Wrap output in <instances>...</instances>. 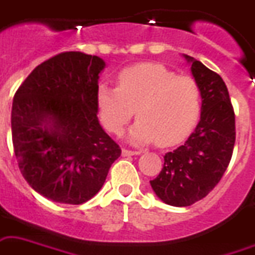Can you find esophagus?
<instances>
[{
  "label": "esophagus",
  "instance_id": "esophagus-1",
  "mask_svg": "<svg viewBox=\"0 0 255 255\" xmlns=\"http://www.w3.org/2000/svg\"><path fill=\"white\" fill-rule=\"evenodd\" d=\"M123 156L127 157V156H137V154H140V150H129V149H123Z\"/></svg>",
  "mask_w": 255,
  "mask_h": 255
}]
</instances>
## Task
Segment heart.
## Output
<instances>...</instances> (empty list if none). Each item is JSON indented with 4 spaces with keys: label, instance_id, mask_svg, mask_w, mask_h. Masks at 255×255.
Returning a JSON list of instances; mask_svg holds the SVG:
<instances>
[{
    "label": "heart",
    "instance_id": "obj_1",
    "mask_svg": "<svg viewBox=\"0 0 255 255\" xmlns=\"http://www.w3.org/2000/svg\"><path fill=\"white\" fill-rule=\"evenodd\" d=\"M99 118L111 133L121 134L136 113L129 132L133 142L156 140L173 145L187 136L199 119L202 90L190 76H177L161 64L124 68L117 88L99 84L95 94Z\"/></svg>",
    "mask_w": 255,
    "mask_h": 255
}]
</instances>
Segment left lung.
I'll list each match as a JSON object with an SVG mask.
<instances>
[{
    "mask_svg": "<svg viewBox=\"0 0 255 255\" xmlns=\"http://www.w3.org/2000/svg\"><path fill=\"white\" fill-rule=\"evenodd\" d=\"M202 90V114L185 144L163 156L153 191L169 206L187 207L206 198L224 175L236 141L235 110L223 78L185 55Z\"/></svg>",
    "mask_w": 255,
    "mask_h": 255,
    "instance_id": "1",
    "label": "left lung"
}]
</instances>
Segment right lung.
Segmentation results:
<instances>
[{
	"label": "right lung",
	"mask_w": 255,
	"mask_h": 255,
	"mask_svg": "<svg viewBox=\"0 0 255 255\" xmlns=\"http://www.w3.org/2000/svg\"><path fill=\"white\" fill-rule=\"evenodd\" d=\"M103 68L98 56L61 52L39 64L14 95L11 138L19 170L56 203L92 199L122 154L97 117Z\"/></svg>",
	"instance_id": "1"
}]
</instances>
